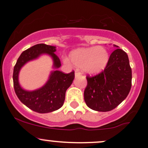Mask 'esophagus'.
I'll return each instance as SVG.
<instances>
[{"label": "esophagus", "instance_id": "34e87169", "mask_svg": "<svg viewBox=\"0 0 148 148\" xmlns=\"http://www.w3.org/2000/svg\"><path fill=\"white\" fill-rule=\"evenodd\" d=\"M80 75H81V73L80 72H79L78 71H75V77H79V76H80Z\"/></svg>", "mask_w": 148, "mask_h": 148}]
</instances>
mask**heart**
<instances>
[{
    "label": "heart",
    "mask_w": 148,
    "mask_h": 148,
    "mask_svg": "<svg viewBox=\"0 0 148 148\" xmlns=\"http://www.w3.org/2000/svg\"><path fill=\"white\" fill-rule=\"evenodd\" d=\"M69 58L75 66L82 67L84 73L96 75L101 72L107 66L109 54L106 48L94 46L74 49L70 52ZM63 62L67 65L71 64L66 57L63 59Z\"/></svg>",
    "instance_id": "obj_1"
}]
</instances>
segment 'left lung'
Returning <instances> with one entry per match:
<instances>
[{
	"label": "left lung",
	"instance_id": "1",
	"mask_svg": "<svg viewBox=\"0 0 148 148\" xmlns=\"http://www.w3.org/2000/svg\"><path fill=\"white\" fill-rule=\"evenodd\" d=\"M117 49L112 52L107 66L101 73L86 77L84 101L87 106L96 111L114 109L128 95L131 88L132 70L127 54Z\"/></svg>",
	"mask_w": 148,
	"mask_h": 148
}]
</instances>
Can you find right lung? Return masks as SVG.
<instances>
[{"label": "right lung", "mask_w": 148, "mask_h": 148, "mask_svg": "<svg viewBox=\"0 0 148 148\" xmlns=\"http://www.w3.org/2000/svg\"><path fill=\"white\" fill-rule=\"evenodd\" d=\"M56 47L45 44H37L22 52L13 69V86L15 94L24 105L32 111L40 113L57 111L63 106L66 91L72 84L74 71L64 74L57 70L61 66L59 57L54 54ZM42 54H47L53 61L54 71L51 72L46 84L34 91H27L21 87L19 83V73L26 63L36 59Z\"/></svg>", "instance_id": "1"}]
</instances>
